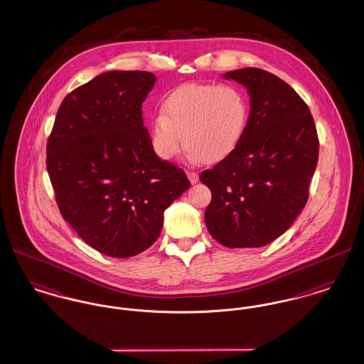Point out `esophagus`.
Masks as SVG:
<instances>
[{"instance_id": "esophagus-1", "label": "esophagus", "mask_w": 364, "mask_h": 364, "mask_svg": "<svg viewBox=\"0 0 364 364\" xmlns=\"http://www.w3.org/2000/svg\"><path fill=\"white\" fill-rule=\"evenodd\" d=\"M187 177L190 178L191 184H196L198 180H199L198 173H195V172H187Z\"/></svg>"}]
</instances>
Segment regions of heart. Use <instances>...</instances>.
<instances>
[{
    "label": "heart",
    "mask_w": 364,
    "mask_h": 364,
    "mask_svg": "<svg viewBox=\"0 0 364 364\" xmlns=\"http://www.w3.org/2000/svg\"><path fill=\"white\" fill-rule=\"evenodd\" d=\"M161 110L150 122L154 153L171 161L184 143L187 156L196 164H217L232 156L245 134L250 116L245 94L230 85L178 86L166 95Z\"/></svg>",
    "instance_id": "b5f03b06"
}]
</instances>
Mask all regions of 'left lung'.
I'll return each instance as SVG.
<instances>
[{
    "label": "left lung",
    "instance_id": "left-lung-1",
    "mask_svg": "<svg viewBox=\"0 0 364 364\" xmlns=\"http://www.w3.org/2000/svg\"><path fill=\"white\" fill-rule=\"evenodd\" d=\"M247 88L250 116L235 153L200 173L211 191L205 223L229 248L263 247L294 224L309 199L319 141L309 106L292 87L259 68L226 72Z\"/></svg>",
    "mask_w": 364,
    "mask_h": 364
}]
</instances>
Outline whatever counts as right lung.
Returning <instances> with one entry per match:
<instances>
[{
	"instance_id": "obj_1",
	"label": "right lung",
	"mask_w": 364,
	"mask_h": 364,
	"mask_svg": "<svg viewBox=\"0 0 364 364\" xmlns=\"http://www.w3.org/2000/svg\"><path fill=\"white\" fill-rule=\"evenodd\" d=\"M156 76L110 70L68 94L48 140L46 165L63 218L107 257L151 247L164 211L190 188L186 173L158 158L141 104Z\"/></svg>"
}]
</instances>
